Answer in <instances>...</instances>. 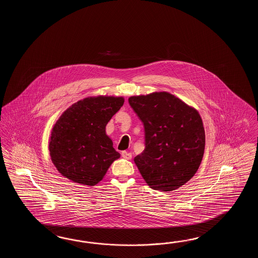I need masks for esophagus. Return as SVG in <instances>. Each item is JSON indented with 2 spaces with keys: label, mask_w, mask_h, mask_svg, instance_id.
<instances>
[{
  "label": "esophagus",
  "mask_w": 258,
  "mask_h": 258,
  "mask_svg": "<svg viewBox=\"0 0 258 258\" xmlns=\"http://www.w3.org/2000/svg\"><path fill=\"white\" fill-rule=\"evenodd\" d=\"M121 157L124 158L125 159H131L132 154L129 153V152H126V151H122V152H121Z\"/></svg>",
  "instance_id": "esophagus-1"
}]
</instances>
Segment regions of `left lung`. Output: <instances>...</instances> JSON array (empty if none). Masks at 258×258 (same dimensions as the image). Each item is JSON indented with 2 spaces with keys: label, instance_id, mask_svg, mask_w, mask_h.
I'll list each match as a JSON object with an SVG mask.
<instances>
[{
  "label": "left lung",
  "instance_id": "left-lung-1",
  "mask_svg": "<svg viewBox=\"0 0 258 258\" xmlns=\"http://www.w3.org/2000/svg\"><path fill=\"white\" fill-rule=\"evenodd\" d=\"M128 100L145 127L146 148L134 159L143 179L154 190L180 188L203 159L206 137L199 112L165 91Z\"/></svg>",
  "mask_w": 258,
  "mask_h": 258
}]
</instances>
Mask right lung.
Wrapping results in <instances>:
<instances>
[{
  "label": "right lung",
  "instance_id": "obj_1",
  "mask_svg": "<svg viewBox=\"0 0 258 258\" xmlns=\"http://www.w3.org/2000/svg\"><path fill=\"white\" fill-rule=\"evenodd\" d=\"M123 97H88L69 107L51 130L50 159L61 175L94 186L120 158L106 125L123 105Z\"/></svg>",
  "mask_w": 258,
  "mask_h": 258
}]
</instances>
